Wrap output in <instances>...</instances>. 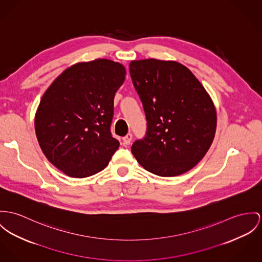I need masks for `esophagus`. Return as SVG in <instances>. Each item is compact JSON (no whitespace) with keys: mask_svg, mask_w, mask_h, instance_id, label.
Returning <instances> with one entry per match:
<instances>
[{"mask_svg":"<svg viewBox=\"0 0 262 262\" xmlns=\"http://www.w3.org/2000/svg\"><path fill=\"white\" fill-rule=\"evenodd\" d=\"M133 140V135L132 134H127L125 137L122 138V142H123V145H128L130 143V141Z\"/></svg>","mask_w":262,"mask_h":262,"instance_id":"obj_1","label":"esophagus"}]
</instances>
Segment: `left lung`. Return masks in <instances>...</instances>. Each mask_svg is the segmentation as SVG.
<instances>
[{
	"mask_svg": "<svg viewBox=\"0 0 262 262\" xmlns=\"http://www.w3.org/2000/svg\"><path fill=\"white\" fill-rule=\"evenodd\" d=\"M129 74L147 121L132 146L138 162L160 177L182 174L202 161L216 130V110L201 81L181 62L132 60Z\"/></svg>",
	"mask_w": 262,
	"mask_h": 262,
	"instance_id": "obj_1",
	"label": "left lung"
}]
</instances>
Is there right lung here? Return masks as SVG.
<instances>
[{"label": "right lung", "mask_w": 262, "mask_h": 262, "mask_svg": "<svg viewBox=\"0 0 262 262\" xmlns=\"http://www.w3.org/2000/svg\"><path fill=\"white\" fill-rule=\"evenodd\" d=\"M121 62L106 59L77 62L51 83L35 115L41 151L71 178L102 170L120 146L111 135L114 99L125 80Z\"/></svg>", "instance_id": "right-lung-1"}]
</instances>
